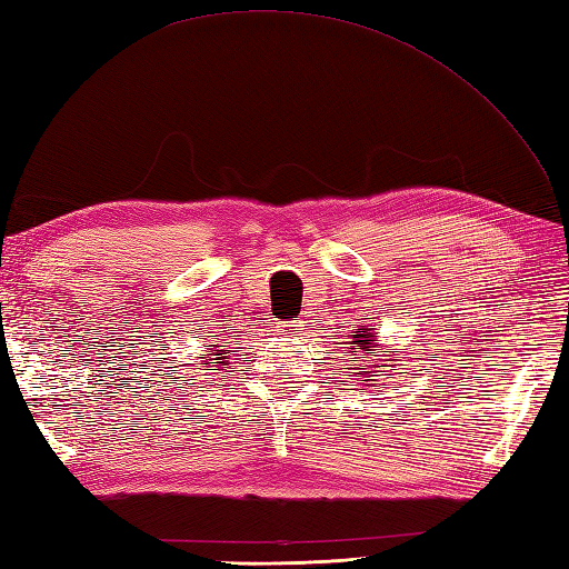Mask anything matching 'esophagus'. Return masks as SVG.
I'll return each instance as SVG.
<instances>
[{
    "label": "esophagus",
    "instance_id": "obj_1",
    "mask_svg": "<svg viewBox=\"0 0 569 569\" xmlns=\"http://www.w3.org/2000/svg\"><path fill=\"white\" fill-rule=\"evenodd\" d=\"M303 322L306 320H283V322H278V330H281L283 336H298V332L306 330Z\"/></svg>",
    "mask_w": 569,
    "mask_h": 569
}]
</instances>
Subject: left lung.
<instances>
[{
	"label": "left lung",
	"instance_id": "obj_1",
	"mask_svg": "<svg viewBox=\"0 0 569 569\" xmlns=\"http://www.w3.org/2000/svg\"><path fill=\"white\" fill-rule=\"evenodd\" d=\"M348 338L350 342H348V350L352 352V355H370V350H375L377 348V332H375V326H360L358 330L352 332V336H345ZM387 350L382 348V355H377V362L375 365H370L367 360H360V358H352V362H360V367L358 370L360 372H355V377H358V382L360 385H370V387H375V382L377 380H372V372H377V370H372V367H382V370H389V367H392V358H389V355H385Z\"/></svg>",
	"mask_w": 569,
	"mask_h": 569
}]
</instances>
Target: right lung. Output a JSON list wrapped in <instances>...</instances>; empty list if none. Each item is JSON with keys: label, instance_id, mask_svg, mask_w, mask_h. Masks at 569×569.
I'll use <instances>...</instances> for the list:
<instances>
[{"label": "right lung", "instance_id": "1", "mask_svg": "<svg viewBox=\"0 0 569 569\" xmlns=\"http://www.w3.org/2000/svg\"><path fill=\"white\" fill-rule=\"evenodd\" d=\"M214 348H227V345H207V350H214ZM209 355H221V358H214V360H221V365L229 362V350H214ZM204 365H211V362H204Z\"/></svg>", "mask_w": 569, "mask_h": 569}]
</instances>
